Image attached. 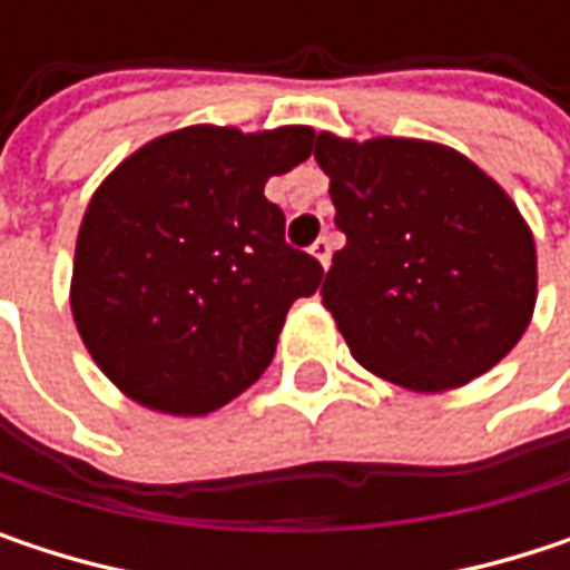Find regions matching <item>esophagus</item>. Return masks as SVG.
<instances>
[{
  "label": "esophagus",
  "instance_id": "esophagus-1",
  "mask_svg": "<svg viewBox=\"0 0 570 570\" xmlns=\"http://www.w3.org/2000/svg\"><path fill=\"white\" fill-rule=\"evenodd\" d=\"M309 250H313V257H316L323 267H330V261H333V240H330L326 234H323V237H320V240H316Z\"/></svg>",
  "mask_w": 570,
  "mask_h": 570
}]
</instances>
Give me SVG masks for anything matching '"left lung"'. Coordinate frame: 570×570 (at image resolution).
Segmentation results:
<instances>
[{
	"instance_id": "8db88e82",
	"label": "left lung",
	"mask_w": 570,
	"mask_h": 570,
	"mask_svg": "<svg viewBox=\"0 0 570 570\" xmlns=\"http://www.w3.org/2000/svg\"><path fill=\"white\" fill-rule=\"evenodd\" d=\"M336 227L323 306L370 373L435 393L489 373L534 309V240L509 194L452 148L316 135Z\"/></svg>"
}]
</instances>
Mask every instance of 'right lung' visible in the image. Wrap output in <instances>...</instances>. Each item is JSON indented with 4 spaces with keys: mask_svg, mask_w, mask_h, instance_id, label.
Listing matches in <instances>:
<instances>
[{
    "mask_svg": "<svg viewBox=\"0 0 570 570\" xmlns=\"http://www.w3.org/2000/svg\"><path fill=\"white\" fill-rule=\"evenodd\" d=\"M313 151L309 128L194 125L135 151L91 197L71 274L75 326L141 405L204 415L264 376L293 299L323 267L284 240L264 184Z\"/></svg>",
    "mask_w": 570,
    "mask_h": 570,
    "instance_id": "obj_1",
    "label": "right lung"
}]
</instances>
